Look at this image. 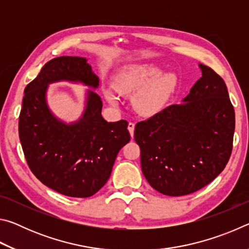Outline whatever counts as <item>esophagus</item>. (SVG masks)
I'll list each match as a JSON object with an SVG mask.
<instances>
[{"label": "esophagus", "instance_id": "1", "mask_svg": "<svg viewBox=\"0 0 249 249\" xmlns=\"http://www.w3.org/2000/svg\"><path fill=\"white\" fill-rule=\"evenodd\" d=\"M134 129H135V124L130 122V123H128V132L132 137L134 136Z\"/></svg>", "mask_w": 249, "mask_h": 249}]
</instances>
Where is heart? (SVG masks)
<instances>
[{"instance_id": "b5f03b06", "label": "heart", "mask_w": 249, "mask_h": 249, "mask_svg": "<svg viewBox=\"0 0 249 249\" xmlns=\"http://www.w3.org/2000/svg\"><path fill=\"white\" fill-rule=\"evenodd\" d=\"M177 84V78L171 72H160L155 65H133L114 77V87L122 94H132L133 107L142 115L151 116L161 109ZM107 102L119 104V96L113 89L103 90Z\"/></svg>"}]
</instances>
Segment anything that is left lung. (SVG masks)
Instances as JSON below:
<instances>
[{
	"instance_id": "left-lung-1",
	"label": "left lung",
	"mask_w": 249,
	"mask_h": 249,
	"mask_svg": "<svg viewBox=\"0 0 249 249\" xmlns=\"http://www.w3.org/2000/svg\"><path fill=\"white\" fill-rule=\"evenodd\" d=\"M199 68L202 77L182 103L135 126L142 174L165 196L205 187L224 169L233 148L235 112L226 84L209 67Z\"/></svg>"
}]
</instances>
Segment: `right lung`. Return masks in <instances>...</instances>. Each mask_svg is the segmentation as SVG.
I'll list each match as a JSON object with an SVG mask.
<instances>
[{"label": "right lung", "instance_id": "add662e5", "mask_svg": "<svg viewBox=\"0 0 249 249\" xmlns=\"http://www.w3.org/2000/svg\"><path fill=\"white\" fill-rule=\"evenodd\" d=\"M61 81L89 88L82 116L70 124L54 116L47 102L49 84ZM99 82L87 58L62 56L48 61L24 90L18 134L25 158L41 183L67 196L98 192L130 140L127 122H107L101 114L102 100L94 92Z\"/></svg>", "mask_w": 249, "mask_h": 249}]
</instances>
